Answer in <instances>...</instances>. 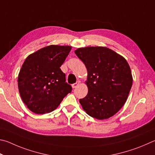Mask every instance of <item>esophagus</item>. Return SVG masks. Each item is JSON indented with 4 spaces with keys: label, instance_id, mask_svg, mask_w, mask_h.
<instances>
[{
    "label": "esophagus",
    "instance_id": "34e87169",
    "mask_svg": "<svg viewBox=\"0 0 155 155\" xmlns=\"http://www.w3.org/2000/svg\"><path fill=\"white\" fill-rule=\"evenodd\" d=\"M79 84H80V82H77L76 83H75V84H72V88H77L78 86H79Z\"/></svg>",
    "mask_w": 155,
    "mask_h": 155
}]
</instances>
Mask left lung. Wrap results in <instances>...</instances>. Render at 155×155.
<instances>
[{"instance_id":"8db88e82","label":"left lung","mask_w":155,"mask_h":155,"mask_svg":"<svg viewBox=\"0 0 155 155\" xmlns=\"http://www.w3.org/2000/svg\"><path fill=\"white\" fill-rule=\"evenodd\" d=\"M75 53L88 71V94L80 99L84 110L99 120L112 117L125 104L131 88L133 77L128 62L105 47L78 48Z\"/></svg>"}]
</instances>
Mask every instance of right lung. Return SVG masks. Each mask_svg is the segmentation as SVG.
Returning a JSON list of instances; mask_svg holds the SVG:
<instances>
[{
	"label": "right lung",
	"instance_id": "add662e5",
	"mask_svg": "<svg viewBox=\"0 0 155 155\" xmlns=\"http://www.w3.org/2000/svg\"><path fill=\"white\" fill-rule=\"evenodd\" d=\"M71 47L46 46L27 57L18 75V89L27 107L37 114L50 113L72 91L61 69Z\"/></svg>",
	"mask_w": 155,
	"mask_h": 155
}]
</instances>
